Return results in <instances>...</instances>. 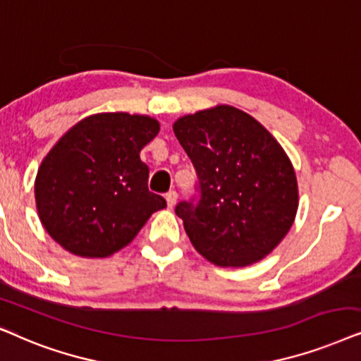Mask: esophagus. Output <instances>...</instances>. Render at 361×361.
Segmentation results:
<instances>
[{
	"mask_svg": "<svg viewBox=\"0 0 361 361\" xmlns=\"http://www.w3.org/2000/svg\"><path fill=\"white\" fill-rule=\"evenodd\" d=\"M165 198H166L168 208H173V206H175V203H176V198H178L176 191H170V193H166Z\"/></svg>",
	"mask_w": 361,
	"mask_h": 361,
	"instance_id": "esophagus-1",
	"label": "esophagus"
}]
</instances>
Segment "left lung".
Listing matches in <instances>:
<instances>
[{"instance_id":"8db88e82","label":"left lung","mask_w":361,"mask_h":361,"mask_svg":"<svg viewBox=\"0 0 361 361\" xmlns=\"http://www.w3.org/2000/svg\"><path fill=\"white\" fill-rule=\"evenodd\" d=\"M173 130L198 176V195L175 208L196 251L223 267L267 256L299 206L295 171L276 138L229 105L185 115Z\"/></svg>"}]
</instances>
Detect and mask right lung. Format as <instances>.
I'll list each match as a JSON object with an SVG mask.
<instances>
[{"mask_svg":"<svg viewBox=\"0 0 361 361\" xmlns=\"http://www.w3.org/2000/svg\"><path fill=\"white\" fill-rule=\"evenodd\" d=\"M160 123L145 115L97 114L56 143L41 163L35 193L49 236L82 257H107L137 236L163 196L148 190L140 150Z\"/></svg>","mask_w":361,"mask_h":361,"instance_id":"add662e5","label":"right lung"}]
</instances>
